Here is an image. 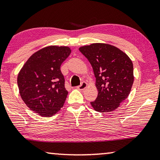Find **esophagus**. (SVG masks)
I'll use <instances>...</instances> for the list:
<instances>
[{
    "label": "esophagus",
    "mask_w": 160,
    "mask_h": 160,
    "mask_svg": "<svg viewBox=\"0 0 160 160\" xmlns=\"http://www.w3.org/2000/svg\"><path fill=\"white\" fill-rule=\"evenodd\" d=\"M87 87H88L87 82H82V83H81V85L80 86H78L77 88H78V90H84L85 88H87Z\"/></svg>",
    "instance_id": "34e87169"
}]
</instances>
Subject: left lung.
I'll return each mask as SVG.
<instances>
[{
  "label": "left lung",
  "mask_w": 160,
  "mask_h": 160,
  "mask_svg": "<svg viewBox=\"0 0 160 160\" xmlns=\"http://www.w3.org/2000/svg\"><path fill=\"white\" fill-rule=\"evenodd\" d=\"M92 65L98 91L90 102L100 112H112L128 97L134 82L133 64L125 52L108 43H92L79 48Z\"/></svg>",
  "instance_id": "left-lung-1"
}]
</instances>
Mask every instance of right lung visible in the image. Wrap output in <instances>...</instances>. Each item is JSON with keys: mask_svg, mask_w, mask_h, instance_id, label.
<instances>
[{"mask_svg": "<svg viewBox=\"0 0 160 160\" xmlns=\"http://www.w3.org/2000/svg\"><path fill=\"white\" fill-rule=\"evenodd\" d=\"M70 52L68 46L45 47L33 53L19 71V93L35 113L52 117L64 105L68 92L60 66Z\"/></svg>", "mask_w": 160, "mask_h": 160, "instance_id": "obj_1", "label": "right lung"}]
</instances>
